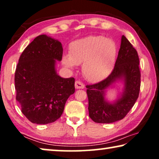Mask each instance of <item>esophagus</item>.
<instances>
[{
	"label": "esophagus",
	"mask_w": 159,
	"mask_h": 159,
	"mask_svg": "<svg viewBox=\"0 0 159 159\" xmlns=\"http://www.w3.org/2000/svg\"><path fill=\"white\" fill-rule=\"evenodd\" d=\"M75 88L77 89H84V84L81 81H80V80H77L75 82Z\"/></svg>",
	"instance_id": "1"
}]
</instances>
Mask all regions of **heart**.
<instances>
[{
	"instance_id": "obj_1",
	"label": "heart",
	"mask_w": 159,
	"mask_h": 159,
	"mask_svg": "<svg viewBox=\"0 0 159 159\" xmlns=\"http://www.w3.org/2000/svg\"><path fill=\"white\" fill-rule=\"evenodd\" d=\"M117 47L114 41L101 35H90L71 43L69 55L63 63L69 68L82 64V72L89 81L97 82L110 75L116 62Z\"/></svg>"
}]
</instances>
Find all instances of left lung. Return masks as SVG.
I'll list each match as a JSON object with an SVG mask.
<instances>
[{"label":"left lung","instance_id":"1","mask_svg":"<svg viewBox=\"0 0 159 159\" xmlns=\"http://www.w3.org/2000/svg\"><path fill=\"white\" fill-rule=\"evenodd\" d=\"M140 77L138 52L126 37L122 35L118 57L111 73L103 81L86 85L90 119L96 123L108 124L125 118L139 96ZM121 79L125 82L123 96L114 104L106 102L104 91Z\"/></svg>","mask_w":159,"mask_h":159}]
</instances>
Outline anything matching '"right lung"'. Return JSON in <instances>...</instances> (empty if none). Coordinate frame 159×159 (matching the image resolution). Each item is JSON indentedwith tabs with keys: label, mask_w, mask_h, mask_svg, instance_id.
I'll return each instance as SVG.
<instances>
[{
	"label": "right lung",
	"mask_w": 159,
	"mask_h": 159,
	"mask_svg": "<svg viewBox=\"0 0 159 159\" xmlns=\"http://www.w3.org/2000/svg\"><path fill=\"white\" fill-rule=\"evenodd\" d=\"M59 41L41 34L24 50L15 71L16 100L29 121L46 125L59 119L68 98L75 91V78L56 74V60L61 61Z\"/></svg>",
	"instance_id": "1"
}]
</instances>
